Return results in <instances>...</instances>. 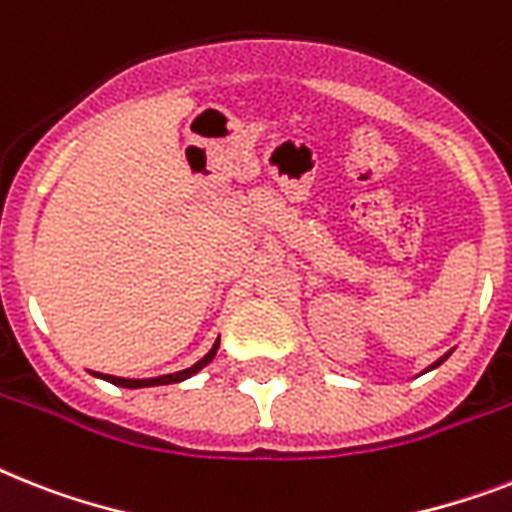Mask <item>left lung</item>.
I'll return each instance as SVG.
<instances>
[{
	"label": "left lung",
	"instance_id": "obj_1",
	"mask_svg": "<svg viewBox=\"0 0 512 512\" xmlns=\"http://www.w3.org/2000/svg\"><path fill=\"white\" fill-rule=\"evenodd\" d=\"M452 355V350L450 352H444V355L442 357H439V360H434V363H431L429 365V368H426V371H421V376H423V373H429V371H434V368H439V365H442L444 363V360H447V357H450Z\"/></svg>",
	"mask_w": 512,
	"mask_h": 512
}]
</instances>
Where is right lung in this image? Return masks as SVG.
<instances>
[{
	"mask_svg": "<svg viewBox=\"0 0 512 512\" xmlns=\"http://www.w3.org/2000/svg\"><path fill=\"white\" fill-rule=\"evenodd\" d=\"M220 347V339H215V344L210 347V352H207L202 360H197V363L191 365V368H184V371H176V373H168V376H155V378H120V376H110V373H97L91 371V376L102 378V381H110V384L115 386H123V389H144V386H165V384H178V381H186V378L197 376L205 365L213 363L215 352H218Z\"/></svg>",
	"mask_w": 512,
	"mask_h": 512,
	"instance_id": "right-lung-1",
	"label": "right lung"
}]
</instances>
